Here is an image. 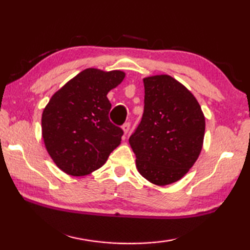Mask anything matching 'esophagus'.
<instances>
[{
	"mask_svg": "<svg viewBox=\"0 0 250 250\" xmlns=\"http://www.w3.org/2000/svg\"><path fill=\"white\" fill-rule=\"evenodd\" d=\"M130 122H125V124L122 125V129H124V131H125V133L126 134L129 132V130H130Z\"/></svg>",
	"mask_w": 250,
	"mask_h": 250,
	"instance_id": "34e87169",
	"label": "esophagus"
}]
</instances>
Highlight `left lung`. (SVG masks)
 Here are the masks:
<instances>
[{
	"mask_svg": "<svg viewBox=\"0 0 250 250\" xmlns=\"http://www.w3.org/2000/svg\"><path fill=\"white\" fill-rule=\"evenodd\" d=\"M145 111L130 146L140 174L156 185L179 181L201 153L205 118L191 92L167 75L143 79Z\"/></svg>",
	"mask_w": 250,
	"mask_h": 250,
	"instance_id": "1",
	"label": "left lung"
}]
</instances>
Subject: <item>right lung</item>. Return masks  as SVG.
Segmentation results:
<instances>
[{
  "mask_svg": "<svg viewBox=\"0 0 250 250\" xmlns=\"http://www.w3.org/2000/svg\"><path fill=\"white\" fill-rule=\"evenodd\" d=\"M124 78L120 70L84 69L46 105L42 116L46 149L67 174H89L120 145L124 130L109 119L111 104L107 94Z\"/></svg>",
  "mask_w": 250,
  "mask_h": 250,
  "instance_id": "obj_1",
  "label": "right lung"
}]
</instances>
